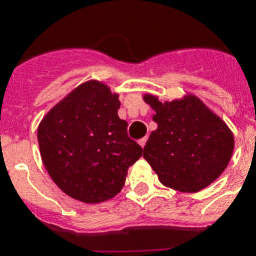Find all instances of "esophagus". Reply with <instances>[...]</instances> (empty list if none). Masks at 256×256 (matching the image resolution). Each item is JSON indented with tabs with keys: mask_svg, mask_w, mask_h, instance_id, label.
<instances>
[{
	"mask_svg": "<svg viewBox=\"0 0 256 256\" xmlns=\"http://www.w3.org/2000/svg\"><path fill=\"white\" fill-rule=\"evenodd\" d=\"M146 142H148V136H144V138H140V140H138V144H140V148H144Z\"/></svg>",
	"mask_w": 256,
	"mask_h": 256,
	"instance_id": "esophagus-1",
	"label": "esophagus"
}]
</instances>
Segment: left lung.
Instances as JSON below:
<instances>
[{"instance_id":"left-lung-1","label":"left lung","mask_w":256,"mask_h":256,"mask_svg":"<svg viewBox=\"0 0 256 256\" xmlns=\"http://www.w3.org/2000/svg\"><path fill=\"white\" fill-rule=\"evenodd\" d=\"M144 100L156 112L152 120L158 124L144 158L160 183L196 192L216 180L234 152V136L226 122L192 94L170 102L152 94H144Z\"/></svg>"}]
</instances>
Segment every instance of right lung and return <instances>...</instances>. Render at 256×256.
I'll list each match as a JSON object with an SVG mask.
<instances>
[{
  "label": "right lung",
  "mask_w": 256,
  "mask_h": 256,
  "mask_svg": "<svg viewBox=\"0 0 256 256\" xmlns=\"http://www.w3.org/2000/svg\"><path fill=\"white\" fill-rule=\"evenodd\" d=\"M118 96L104 82L86 81L50 108L38 126L42 162L53 182L84 203L116 196L144 152L118 116Z\"/></svg>",
  "instance_id": "add662e5"
}]
</instances>
